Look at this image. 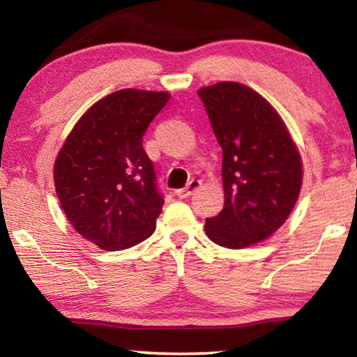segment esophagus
<instances>
[{"mask_svg": "<svg viewBox=\"0 0 357 357\" xmlns=\"http://www.w3.org/2000/svg\"><path fill=\"white\" fill-rule=\"evenodd\" d=\"M200 185H202V181H200V179H192L190 183L184 187V189L176 190V195H178L179 198H187V197H190L192 193L195 192Z\"/></svg>", "mask_w": 357, "mask_h": 357, "instance_id": "esophagus-1", "label": "esophagus"}]
</instances>
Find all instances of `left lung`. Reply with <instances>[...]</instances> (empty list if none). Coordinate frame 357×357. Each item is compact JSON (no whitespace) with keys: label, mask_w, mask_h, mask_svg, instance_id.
<instances>
[{"label":"left lung","mask_w":357,"mask_h":357,"mask_svg":"<svg viewBox=\"0 0 357 357\" xmlns=\"http://www.w3.org/2000/svg\"><path fill=\"white\" fill-rule=\"evenodd\" d=\"M219 142L225 204L204 231L227 249L261 243L291 213L302 184L299 151L273 105L245 84L198 89Z\"/></svg>","instance_id":"obj_1"}]
</instances>
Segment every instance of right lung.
I'll return each instance as SVG.
<instances>
[{"instance_id":"obj_1","label":"right lung","mask_w":357,"mask_h":357,"mask_svg":"<svg viewBox=\"0 0 357 357\" xmlns=\"http://www.w3.org/2000/svg\"><path fill=\"white\" fill-rule=\"evenodd\" d=\"M168 99L132 88L108 94L83 114L56 157L64 214L102 250L129 249L154 233L164 197L143 135Z\"/></svg>"}]
</instances>
